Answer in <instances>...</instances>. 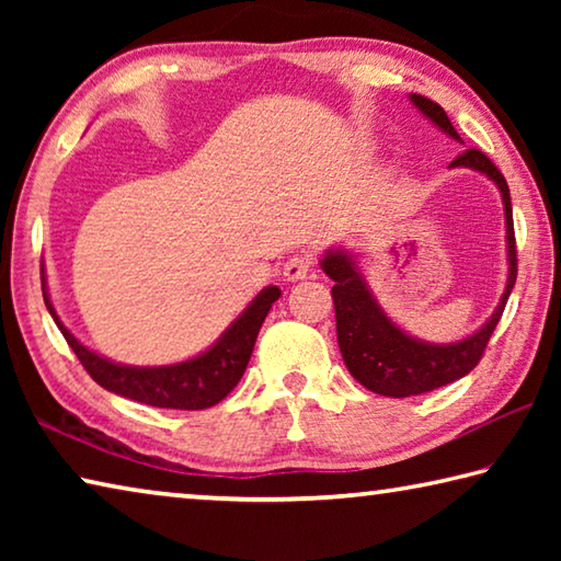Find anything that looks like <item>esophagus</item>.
<instances>
[{
	"mask_svg": "<svg viewBox=\"0 0 561 561\" xmlns=\"http://www.w3.org/2000/svg\"><path fill=\"white\" fill-rule=\"evenodd\" d=\"M314 267V260L309 257V254H294L287 262H284V279L287 282H299L307 277V274Z\"/></svg>",
	"mask_w": 561,
	"mask_h": 561,
	"instance_id": "34e87169",
	"label": "esophagus"
}]
</instances>
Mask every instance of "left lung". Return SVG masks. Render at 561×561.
Segmentation results:
<instances>
[{
    "mask_svg": "<svg viewBox=\"0 0 561 561\" xmlns=\"http://www.w3.org/2000/svg\"><path fill=\"white\" fill-rule=\"evenodd\" d=\"M411 103L423 113L425 118L435 123L445 136L462 144L458 130L453 128L438 103L411 93ZM450 168H470L488 175L497 185L505 205V227H507V284L502 291L500 304L492 311V317L474 334L453 344H428V341L415 339L391 321V317L376 301L371 287L360 272L356 254L348 250H327L319 260L327 277L334 279L331 297L336 309V339L344 364L360 386L368 391L388 398H408L435 391V388L458 381L465 374H470L478 360L485 354V346L495 331L497 321L505 311L510 291L517 279V244H515V225H512V203L510 187L505 175L500 173L495 163L482 153V150L468 148L465 153L453 160Z\"/></svg>",
    "mask_w": 561,
    "mask_h": 561,
    "instance_id": "obj_1",
    "label": "left lung"
}]
</instances>
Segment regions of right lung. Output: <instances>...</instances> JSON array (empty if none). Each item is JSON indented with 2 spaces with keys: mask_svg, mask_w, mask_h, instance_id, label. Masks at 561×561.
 <instances>
[{
  "mask_svg": "<svg viewBox=\"0 0 561 561\" xmlns=\"http://www.w3.org/2000/svg\"><path fill=\"white\" fill-rule=\"evenodd\" d=\"M42 291L44 304L49 309L56 327L61 329L64 339L79 360L87 368L89 376L106 391L130 398V401L156 405V408H178V411H203L220 403L222 398L240 383L247 364H250L254 341L262 329V321L267 319L272 304L282 297L279 287H264L252 299L240 317L222 331V336L210 348L195 358L180 360L170 366H126L108 360L96 354L89 346H83L69 329L61 324L54 304L46 289V277L42 267Z\"/></svg>",
  "mask_w": 561,
  "mask_h": 561,
  "instance_id": "add662e5",
  "label": "right lung"
}]
</instances>
